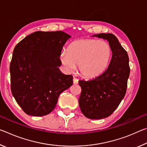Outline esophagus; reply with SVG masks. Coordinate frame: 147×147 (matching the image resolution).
<instances>
[{
  "label": "esophagus",
  "mask_w": 147,
  "mask_h": 147,
  "mask_svg": "<svg viewBox=\"0 0 147 147\" xmlns=\"http://www.w3.org/2000/svg\"><path fill=\"white\" fill-rule=\"evenodd\" d=\"M78 83V80L76 78H73V84H77Z\"/></svg>",
  "instance_id": "esophagus-1"
}]
</instances>
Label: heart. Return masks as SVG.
Wrapping results in <instances>:
<instances>
[{
  "label": "heart",
  "instance_id": "heart-1",
  "mask_svg": "<svg viewBox=\"0 0 147 147\" xmlns=\"http://www.w3.org/2000/svg\"><path fill=\"white\" fill-rule=\"evenodd\" d=\"M111 49L106 41L85 39L75 41L62 52L60 61L67 71L72 72L78 65L80 73L86 78H94L103 73L109 64Z\"/></svg>",
  "mask_w": 147,
  "mask_h": 147
}]
</instances>
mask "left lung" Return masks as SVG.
I'll use <instances>...</instances> for the list:
<instances>
[{
	"label": "left lung",
	"mask_w": 147,
	"mask_h": 147,
	"mask_svg": "<svg viewBox=\"0 0 147 147\" xmlns=\"http://www.w3.org/2000/svg\"><path fill=\"white\" fill-rule=\"evenodd\" d=\"M93 36L108 41L112 56L102 74L90 80L78 81L82 89L79 105L86 117L101 119L111 115L123 99L130 69L127 52L113 34L102 33Z\"/></svg>",
	"instance_id": "8db88e82"
}]
</instances>
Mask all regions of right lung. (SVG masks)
Instances as JSON below:
<instances>
[{"instance_id": "add662e5", "label": "right lung", "mask_w": 147, "mask_h": 147, "mask_svg": "<svg viewBox=\"0 0 147 147\" xmlns=\"http://www.w3.org/2000/svg\"><path fill=\"white\" fill-rule=\"evenodd\" d=\"M70 38L62 31H38L14 48L9 67L11 91L28 115L50 113L59 94L73 85V76L62 74L58 68L62 48Z\"/></svg>"}]
</instances>
